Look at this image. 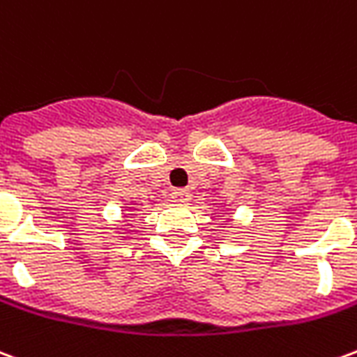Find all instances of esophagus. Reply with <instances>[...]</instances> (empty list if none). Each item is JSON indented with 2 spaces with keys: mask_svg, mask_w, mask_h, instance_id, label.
<instances>
[{
  "mask_svg": "<svg viewBox=\"0 0 357 357\" xmlns=\"http://www.w3.org/2000/svg\"><path fill=\"white\" fill-rule=\"evenodd\" d=\"M172 201L178 202V204H185V202L191 201V193H187L183 189H178V191L172 193Z\"/></svg>",
  "mask_w": 357,
  "mask_h": 357,
  "instance_id": "34e87169",
  "label": "esophagus"
}]
</instances>
